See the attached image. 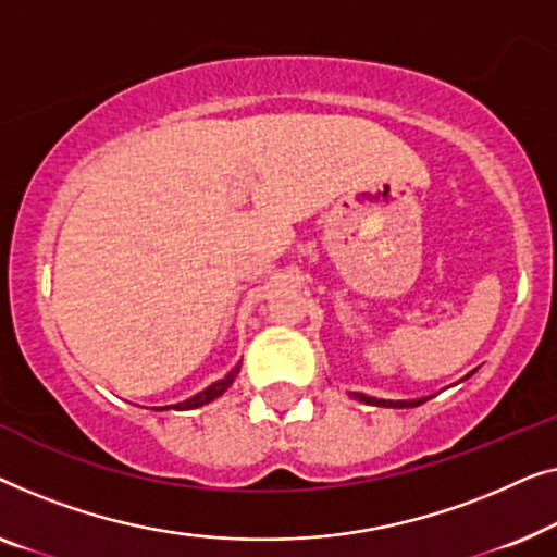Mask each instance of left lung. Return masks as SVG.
I'll return each mask as SVG.
<instances>
[{"mask_svg":"<svg viewBox=\"0 0 557 557\" xmlns=\"http://www.w3.org/2000/svg\"><path fill=\"white\" fill-rule=\"evenodd\" d=\"M356 398H360V401L371 404V406H386V409H409V406L421 404V401H383V398H371L363 394H356Z\"/></svg>","mask_w":557,"mask_h":557,"instance_id":"left-lung-1","label":"left lung"}]
</instances>
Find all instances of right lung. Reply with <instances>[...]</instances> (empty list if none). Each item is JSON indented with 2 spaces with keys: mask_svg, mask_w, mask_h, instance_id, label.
Segmentation results:
<instances>
[{
  "mask_svg": "<svg viewBox=\"0 0 557 557\" xmlns=\"http://www.w3.org/2000/svg\"><path fill=\"white\" fill-rule=\"evenodd\" d=\"M237 373H239V366L234 368V371H230L224 375L222 381H216V383H211L209 388H203L201 394H197L194 398H186L184 404H176V406H163V409H176V411H189V409H199V406H203V404H209V401H214L216 396H222L226 388L232 386L234 383V379H237Z\"/></svg>",
  "mask_w": 557,
  "mask_h": 557,
  "instance_id": "add662e5",
  "label": "right lung"
}]
</instances>
